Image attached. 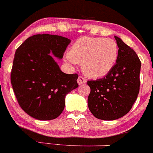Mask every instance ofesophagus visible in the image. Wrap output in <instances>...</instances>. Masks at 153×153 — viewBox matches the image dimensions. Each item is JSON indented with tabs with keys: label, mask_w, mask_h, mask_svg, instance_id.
<instances>
[{
	"label": "esophagus",
	"mask_w": 153,
	"mask_h": 153,
	"mask_svg": "<svg viewBox=\"0 0 153 153\" xmlns=\"http://www.w3.org/2000/svg\"><path fill=\"white\" fill-rule=\"evenodd\" d=\"M77 81H78V84H79V85H82V84H84L86 82V78H84L83 76H79L78 77V80H77Z\"/></svg>",
	"instance_id": "esophagus-1"
}]
</instances>
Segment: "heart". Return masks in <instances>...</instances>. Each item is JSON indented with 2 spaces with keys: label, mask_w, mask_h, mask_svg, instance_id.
<instances>
[{
  "label": "heart",
  "mask_w": 153,
  "mask_h": 153,
  "mask_svg": "<svg viewBox=\"0 0 153 153\" xmlns=\"http://www.w3.org/2000/svg\"><path fill=\"white\" fill-rule=\"evenodd\" d=\"M118 44L111 38L84 36L71 46L67 59L81 64L83 72L88 77L98 78L107 75L116 64Z\"/></svg>",
  "instance_id": "obj_1"
}]
</instances>
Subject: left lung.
<instances>
[{
    "mask_svg": "<svg viewBox=\"0 0 153 153\" xmlns=\"http://www.w3.org/2000/svg\"><path fill=\"white\" fill-rule=\"evenodd\" d=\"M118 57L113 69L105 77L88 81L90 87L88 106L95 118L106 121L127 114L140 89L141 61L135 51L115 36Z\"/></svg>",
    "mask_w": 153,
    "mask_h": 153,
    "instance_id": "left-lung-1",
    "label": "left lung"
}]
</instances>
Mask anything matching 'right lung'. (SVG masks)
Here are the masks:
<instances>
[{"label":"right lung","instance_id":"right-lung-1","mask_svg":"<svg viewBox=\"0 0 153 153\" xmlns=\"http://www.w3.org/2000/svg\"><path fill=\"white\" fill-rule=\"evenodd\" d=\"M69 43L60 35H35L16 49L11 84L18 104L35 119L47 121L59 116L66 95L78 86V74L61 72L49 54L61 59Z\"/></svg>","mask_w":153,"mask_h":153}]
</instances>
